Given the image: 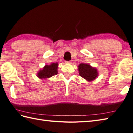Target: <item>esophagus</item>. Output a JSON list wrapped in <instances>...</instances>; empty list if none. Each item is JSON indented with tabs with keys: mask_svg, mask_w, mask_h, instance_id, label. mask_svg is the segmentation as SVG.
Segmentation results:
<instances>
[{
	"mask_svg": "<svg viewBox=\"0 0 133 133\" xmlns=\"http://www.w3.org/2000/svg\"><path fill=\"white\" fill-rule=\"evenodd\" d=\"M65 63H66V64H70L71 63V62H70V61H65Z\"/></svg>",
	"mask_w": 133,
	"mask_h": 133,
	"instance_id": "obj_1",
	"label": "esophagus"
}]
</instances>
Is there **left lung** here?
<instances>
[{
	"label": "left lung",
	"instance_id": "left-lung-1",
	"mask_svg": "<svg viewBox=\"0 0 133 133\" xmlns=\"http://www.w3.org/2000/svg\"><path fill=\"white\" fill-rule=\"evenodd\" d=\"M78 72L81 77L88 82H91L98 76V72L95 68L87 64H80L78 66Z\"/></svg>",
	"mask_w": 133,
	"mask_h": 133
}]
</instances>
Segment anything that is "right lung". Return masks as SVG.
<instances>
[{
  "label": "right lung",
  "instance_id": "add662e5",
  "mask_svg": "<svg viewBox=\"0 0 133 133\" xmlns=\"http://www.w3.org/2000/svg\"><path fill=\"white\" fill-rule=\"evenodd\" d=\"M58 65L57 63L50 64L49 65H46L42 70H40L37 73V77H38L40 79H45L57 75L58 73Z\"/></svg>",
  "mask_w": 133,
  "mask_h": 133
}]
</instances>
